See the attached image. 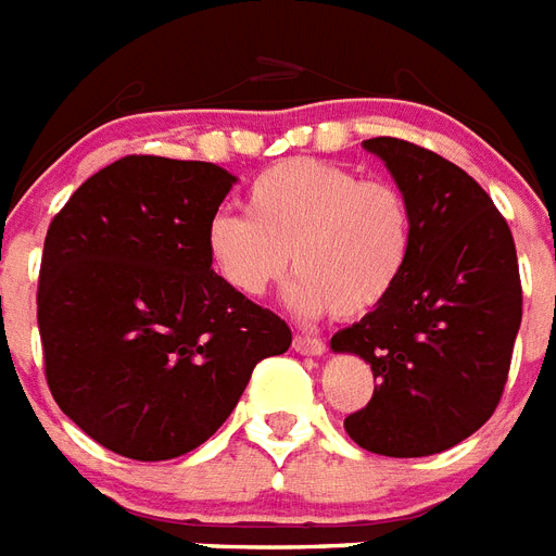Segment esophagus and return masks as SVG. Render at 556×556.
<instances>
[{"instance_id": "34e87169", "label": "esophagus", "mask_w": 556, "mask_h": 556, "mask_svg": "<svg viewBox=\"0 0 556 556\" xmlns=\"http://www.w3.org/2000/svg\"><path fill=\"white\" fill-rule=\"evenodd\" d=\"M292 348L301 355H324L327 353V344L321 339H313V336H295L292 339Z\"/></svg>"}]
</instances>
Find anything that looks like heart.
Returning a JSON list of instances; mask_svg holds the SVG:
<instances>
[{
	"instance_id": "1",
	"label": "heart",
	"mask_w": 556,
	"mask_h": 556,
	"mask_svg": "<svg viewBox=\"0 0 556 556\" xmlns=\"http://www.w3.org/2000/svg\"><path fill=\"white\" fill-rule=\"evenodd\" d=\"M243 208L220 212L206 229L215 273L243 299L266 295L292 261L295 313L362 318L393 295L410 261L413 212L402 189L339 163H275L252 180Z\"/></svg>"
}]
</instances>
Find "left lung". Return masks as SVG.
I'll return each mask as SVG.
<instances>
[{
  "label": "left lung",
  "instance_id": "left-lung-1",
  "mask_svg": "<svg viewBox=\"0 0 556 556\" xmlns=\"http://www.w3.org/2000/svg\"><path fill=\"white\" fill-rule=\"evenodd\" d=\"M364 149L410 203L413 250L393 295L330 341L370 364L376 381L344 430L381 456L442 454L503 396L522 321L517 250L485 189L451 160L396 137Z\"/></svg>",
  "mask_w": 556,
  "mask_h": 556
}]
</instances>
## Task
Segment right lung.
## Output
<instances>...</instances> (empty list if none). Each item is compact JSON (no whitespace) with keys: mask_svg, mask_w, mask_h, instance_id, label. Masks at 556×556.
I'll return each mask as SVG.
<instances>
[{"mask_svg":"<svg viewBox=\"0 0 556 556\" xmlns=\"http://www.w3.org/2000/svg\"><path fill=\"white\" fill-rule=\"evenodd\" d=\"M238 177L131 154L51 220L37 321L60 410L114 454L184 456L215 433L290 327L212 269L208 220Z\"/></svg>","mask_w":556,"mask_h":556,"instance_id":"obj_1","label":"right lung"}]
</instances>
